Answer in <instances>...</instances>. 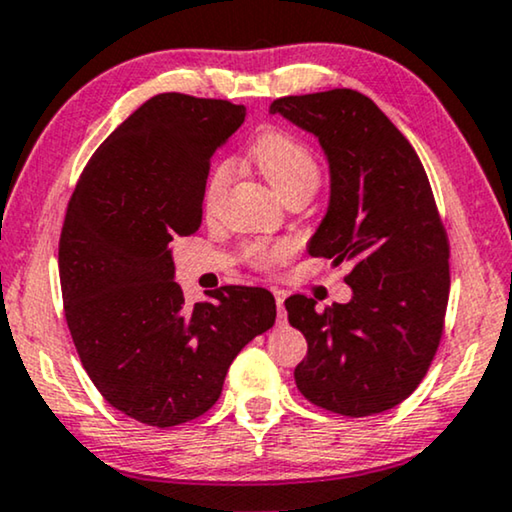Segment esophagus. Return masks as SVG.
I'll list each match as a JSON object with an SVG mask.
<instances>
[{
    "mask_svg": "<svg viewBox=\"0 0 512 512\" xmlns=\"http://www.w3.org/2000/svg\"><path fill=\"white\" fill-rule=\"evenodd\" d=\"M283 302H285V295L283 292H276V306H278V323H285V309H283Z\"/></svg>",
    "mask_w": 512,
    "mask_h": 512,
    "instance_id": "1",
    "label": "esophagus"
}]
</instances>
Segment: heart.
Wrapping results in <instances>:
<instances>
[{
    "label": "heart",
    "mask_w": 512,
    "mask_h": 512,
    "mask_svg": "<svg viewBox=\"0 0 512 512\" xmlns=\"http://www.w3.org/2000/svg\"><path fill=\"white\" fill-rule=\"evenodd\" d=\"M252 161L257 163V168L262 170V175L267 177L269 185L276 189V194L281 199H290V196L306 194L313 196L320 185V166L316 156L304 142L285 133H267L252 147ZM231 177H234V166L231 161H220L210 168L206 177V185H203V210L213 213L217 203L222 201L224 192L231 185ZM290 248L285 243L276 245H250L245 250V257L252 267L257 269H269L276 262H281L288 257Z\"/></svg>",
    "instance_id": "obj_1"
}]
</instances>
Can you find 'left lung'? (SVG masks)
<instances>
[{
  "label": "left lung",
  "mask_w": 512,
  "mask_h": 512,
  "mask_svg": "<svg viewBox=\"0 0 512 512\" xmlns=\"http://www.w3.org/2000/svg\"><path fill=\"white\" fill-rule=\"evenodd\" d=\"M271 114L313 133L330 163V203L313 257L349 264L351 302L316 309L285 299L309 351L299 393L344 417L400 405L426 377L449 299V241L417 152L367 95L351 88L288 95Z\"/></svg>",
  "instance_id": "left-lung-1"
}]
</instances>
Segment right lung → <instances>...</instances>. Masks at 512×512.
Here are the masks:
<instances>
[{"mask_svg":"<svg viewBox=\"0 0 512 512\" xmlns=\"http://www.w3.org/2000/svg\"><path fill=\"white\" fill-rule=\"evenodd\" d=\"M227 100L159 93L95 149L67 206L58 245L65 318L102 398L168 428L217 403L231 360L276 320L264 288L224 285L185 304L177 236L201 227L215 149L243 124Z\"/></svg>","mask_w":512,"mask_h":512,"instance_id":"add662e5","label":"right lung"}]
</instances>
